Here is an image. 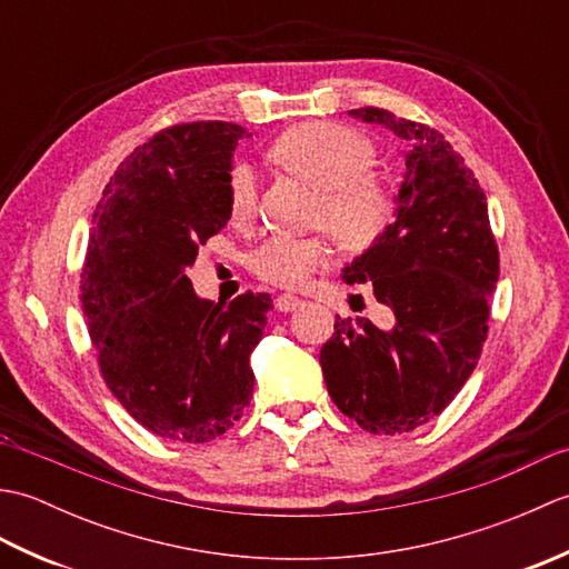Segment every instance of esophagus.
<instances>
[{
    "label": "esophagus",
    "mask_w": 569,
    "mask_h": 569,
    "mask_svg": "<svg viewBox=\"0 0 569 569\" xmlns=\"http://www.w3.org/2000/svg\"><path fill=\"white\" fill-rule=\"evenodd\" d=\"M300 303H303V300H300L298 296H293V293H281L276 298V310L278 312H293Z\"/></svg>",
    "instance_id": "obj_1"
}]
</instances>
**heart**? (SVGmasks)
<instances>
[{"mask_svg":"<svg viewBox=\"0 0 569 569\" xmlns=\"http://www.w3.org/2000/svg\"><path fill=\"white\" fill-rule=\"evenodd\" d=\"M269 159L316 188L310 224L325 227L345 249H367L393 217V190L373 171V147L357 129L335 122H306L278 137ZM259 208V180L244 161L227 173V210L234 224H249ZM330 241L322 234L276 237L257 251L253 271L281 288H300L330 263Z\"/></svg>","mask_w":569,"mask_h":569,"instance_id":"b5f03b06","label":"heart"}]
</instances>
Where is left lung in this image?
<instances>
[{"mask_svg": "<svg viewBox=\"0 0 569 569\" xmlns=\"http://www.w3.org/2000/svg\"><path fill=\"white\" fill-rule=\"evenodd\" d=\"M349 114L408 143L396 220L342 273L347 283L371 281L393 328L337 318L320 367L347 418L373 435H398L440 416L475 371L499 249L485 190L438 129L379 107Z\"/></svg>", "mask_w": 569, "mask_h": 569, "instance_id": "8db88e82", "label": "left lung"}]
</instances>
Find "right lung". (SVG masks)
Here are the masks:
<instances>
[{
    "label": "right lung",
    "instance_id": "1",
    "mask_svg": "<svg viewBox=\"0 0 569 569\" xmlns=\"http://www.w3.org/2000/svg\"><path fill=\"white\" fill-rule=\"evenodd\" d=\"M247 129L168 127L131 151L92 214L80 300L104 383L159 438L208 442L253 391L269 293L202 300L188 269L229 220L227 173Z\"/></svg>",
    "mask_w": 569,
    "mask_h": 569
}]
</instances>
